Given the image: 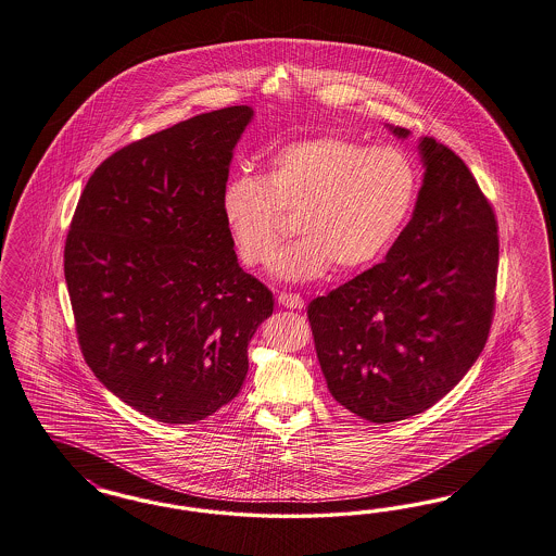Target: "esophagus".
I'll list each match as a JSON object with an SVG mask.
<instances>
[{
  "label": "esophagus",
  "mask_w": 556,
  "mask_h": 556,
  "mask_svg": "<svg viewBox=\"0 0 556 556\" xmlns=\"http://www.w3.org/2000/svg\"><path fill=\"white\" fill-rule=\"evenodd\" d=\"M279 304L281 306L289 307V309H302L304 307V298L300 295V293H288V291H283V293H279Z\"/></svg>",
  "instance_id": "1"
}]
</instances>
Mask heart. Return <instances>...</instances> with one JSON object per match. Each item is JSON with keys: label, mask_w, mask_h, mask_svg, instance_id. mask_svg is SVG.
<instances>
[{"label": "heart", "mask_w": 556, "mask_h": 556, "mask_svg": "<svg viewBox=\"0 0 556 556\" xmlns=\"http://www.w3.org/2000/svg\"><path fill=\"white\" fill-rule=\"evenodd\" d=\"M419 197L415 160L396 146L369 148L345 135L286 143L268 155L261 176H231L222 215L240 261L268 265L295 219L302 236L273 270L312 281L332 265L341 273L371 267L401 238Z\"/></svg>", "instance_id": "heart-1"}]
</instances>
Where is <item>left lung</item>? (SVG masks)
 <instances>
[{
    "label": "left lung",
    "mask_w": 556,
    "mask_h": 556,
    "mask_svg": "<svg viewBox=\"0 0 556 556\" xmlns=\"http://www.w3.org/2000/svg\"><path fill=\"white\" fill-rule=\"evenodd\" d=\"M419 152L417 205L383 263L307 306L328 390L365 421L441 401L479 359L495 314V211L447 146L422 137Z\"/></svg>",
    "instance_id": "obj_1"
}]
</instances>
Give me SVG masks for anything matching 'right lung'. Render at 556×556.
<instances>
[{"mask_svg":"<svg viewBox=\"0 0 556 556\" xmlns=\"http://www.w3.org/2000/svg\"><path fill=\"white\" fill-rule=\"evenodd\" d=\"M250 106L192 116L109 155L77 201L65 283L86 364L155 421H203L240 392L273 293L222 215Z\"/></svg>","mask_w":556,"mask_h":556,"instance_id":"right-lung-1","label":"right lung"}]
</instances>
